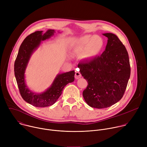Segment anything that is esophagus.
<instances>
[{"instance_id":"obj_1","label":"esophagus","mask_w":147,"mask_h":147,"mask_svg":"<svg viewBox=\"0 0 147 147\" xmlns=\"http://www.w3.org/2000/svg\"><path fill=\"white\" fill-rule=\"evenodd\" d=\"M81 77V73L80 72H78V71H76V73H75V78L77 80V79H79Z\"/></svg>"}]
</instances>
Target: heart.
<instances>
[{"label": "heart", "instance_id": "heart-1", "mask_svg": "<svg viewBox=\"0 0 147 147\" xmlns=\"http://www.w3.org/2000/svg\"><path fill=\"white\" fill-rule=\"evenodd\" d=\"M103 47L104 40L101 36L87 34L73 42L71 50L76 53H81L84 60L90 61L99 55Z\"/></svg>", "mask_w": 147, "mask_h": 147}]
</instances>
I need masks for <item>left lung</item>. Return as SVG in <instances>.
Returning a JSON list of instances; mask_svg holds the SVG:
<instances>
[{
	"label": "left lung",
	"mask_w": 147,
	"mask_h": 147,
	"mask_svg": "<svg viewBox=\"0 0 147 147\" xmlns=\"http://www.w3.org/2000/svg\"><path fill=\"white\" fill-rule=\"evenodd\" d=\"M108 38L105 50L100 56L78 63L80 71L88 85L83 98L92 108H108L119 102L126 89L130 76L128 52L119 38L112 33Z\"/></svg>",
	"instance_id": "1"
}]
</instances>
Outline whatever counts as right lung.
Here are the masks:
<instances>
[{"instance_id":"add662e5","label":"right lung","mask_w":147,"mask_h":147,"mask_svg":"<svg viewBox=\"0 0 147 147\" xmlns=\"http://www.w3.org/2000/svg\"><path fill=\"white\" fill-rule=\"evenodd\" d=\"M55 33L54 30L49 29L45 33L43 31H37L27 36L19 48L14 63V75L21 95L26 102L38 108L52 105L61 95L65 87L74 81L75 72L73 70L57 74L50 87L44 92H34L27 84L25 73L32 53L42 41L50 38Z\"/></svg>"}]
</instances>
